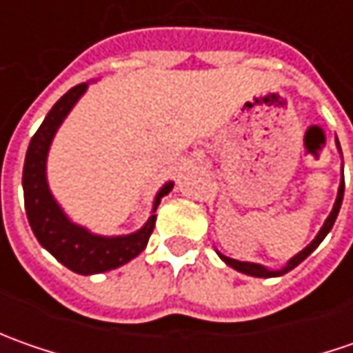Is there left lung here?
Listing matches in <instances>:
<instances>
[{"label":"left lung","mask_w":353,"mask_h":353,"mask_svg":"<svg viewBox=\"0 0 353 353\" xmlns=\"http://www.w3.org/2000/svg\"><path fill=\"white\" fill-rule=\"evenodd\" d=\"M336 145H338V149H340V143L336 139ZM340 153H342V149H340ZM342 200H344V176H342V181H340V186H338V196H336V202H334V208L330 212V216L326 218V222L324 225L320 228V232L316 234V237L306 245L305 250L299 251L294 257L289 259V263L285 265L283 269H277V271H273V269H267L263 265L259 263H250V261H237V259H232V257H225L222 255L220 251H218V255L222 257V261L225 265H230L232 269H236L239 273H245V275H251V277H263V279H269V277H281V275H285V273H289L291 269H294L299 263H303L306 257L312 253V251L316 250L320 245V241L324 239V237L328 236V232L332 230L334 222H336V218H338V212H340V206H342Z\"/></svg>","instance_id":"obj_1"}]
</instances>
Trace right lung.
<instances>
[{
  "label": "right lung",
  "instance_id": "obj_1",
  "mask_svg": "<svg viewBox=\"0 0 353 353\" xmlns=\"http://www.w3.org/2000/svg\"><path fill=\"white\" fill-rule=\"evenodd\" d=\"M88 82H82L70 88L59 102L52 105L41 128L37 129L29 143L25 167H23V194H25V210L27 220L33 230L34 237L45 250L54 255L64 267L78 275H94L105 273L116 267H121L133 257H137L149 237L153 234L157 220V206L161 198L172 190V183H167L157 192L153 202V212L141 230L128 236L105 237L92 234L90 230L74 224L61 204L54 200L47 183V155L57 129L61 128L64 117L70 114L74 103L86 92Z\"/></svg>",
  "mask_w": 353,
  "mask_h": 353
}]
</instances>
